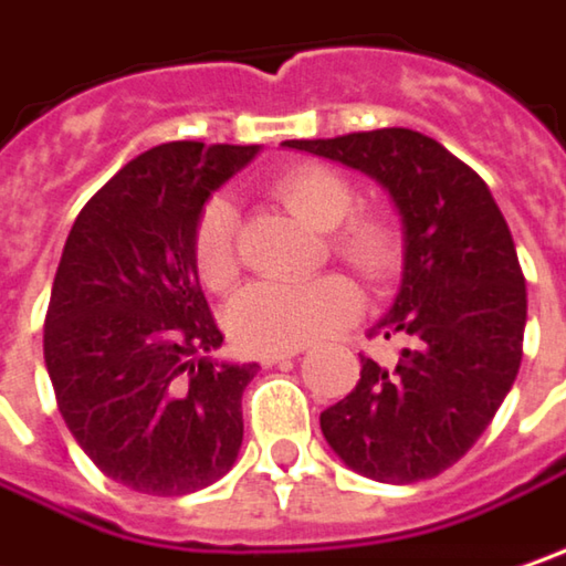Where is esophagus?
I'll list each match as a JSON object with an SVG mask.
<instances>
[{
  "label": "esophagus",
  "instance_id": "esophagus-1",
  "mask_svg": "<svg viewBox=\"0 0 566 566\" xmlns=\"http://www.w3.org/2000/svg\"><path fill=\"white\" fill-rule=\"evenodd\" d=\"M304 349H282V352H259L255 358H259V365H282V361H287V358H294V355H301Z\"/></svg>",
  "mask_w": 566,
  "mask_h": 566
}]
</instances>
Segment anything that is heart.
<instances>
[{
	"mask_svg": "<svg viewBox=\"0 0 566 566\" xmlns=\"http://www.w3.org/2000/svg\"><path fill=\"white\" fill-rule=\"evenodd\" d=\"M272 195L291 214L323 230L326 252L371 287L387 284L403 262V230L381 208H355V185L333 166L301 163L272 179ZM195 272L211 291H227L240 275L237 208L227 195L201 205L191 227ZM361 311L358 287L346 275H316L311 282H252L230 311V336L250 352L301 349L352 323Z\"/></svg>",
	"mask_w": 566,
	"mask_h": 566,
	"instance_id": "1",
	"label": "heart"
}]
</instances>
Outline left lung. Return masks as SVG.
<instances>
[{"instance_id":"obj_1","label":"left lung","mask_w":566,"mask_h":566,"mask_svg":"<svg viewBox=\"0 0 566 566\" xmlns=\"http://www.w3.org/2000/svg\"><path fill=\"white\" fill-rule=\"evenodd\" d=\"M284 144L368 172L400 208L403 284L371 336L407 349L394 368L361 355V381L319 429L365 478L429 481L471 451L518 375L528 301L506 217L468 163L407 127Z\"/></svg>"}]
</instances>
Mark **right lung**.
I'll return each instance as SVG.
<instances>
[{
	"mask_svg": "<svg viewBox=\"0 0 566 566\" xmlns=\"http://www.w3.org/2000/svg\"><path fill=\"white\" fill-rule=\"evenodd\" d=\"M255 147L172 140L130 159L76 217L56 265L44 361L80 449L137 493L220 481L243 446L259 365H217L223 343L198 284L191 227Z\"/></svg>",
	"mask_w": 566,
	"mask_h": 566,
	"instance_id": "right-lung-1",
	"label": "right lung"
}]
</instances>
